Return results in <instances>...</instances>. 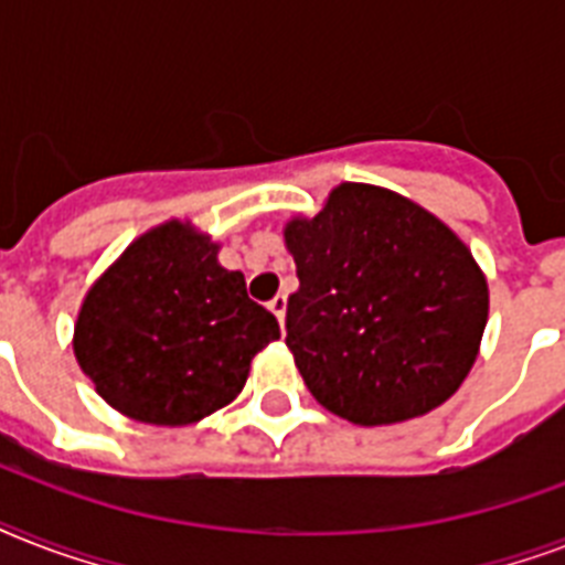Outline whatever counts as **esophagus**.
Listing matches in <instances>:
<instances>
[{"label":"esophagus","mask_w":565,"mask_h":565,"mask_svg":"<svg viewBox=\"0 0 565 565\" xmlns=\"http://www.w3.org/2000/svg\"><path fill=\"white\" fill-rule=\"evenodd\" d=\"M269 310H273L275 319H278V326L284 328V317H287V296H284V292H278V296L269 301Z\"/></svg>","instance_id":"1"}]
</instances>
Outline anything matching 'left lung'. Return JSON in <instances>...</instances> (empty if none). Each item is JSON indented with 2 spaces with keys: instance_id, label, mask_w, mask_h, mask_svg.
<instances>
[{
  "instance_id": "obj_1",
  "label": "left lung",
  "mask_w": 565,
  "mask_h": 565,
  "mask_svg": "<svg viewBox=\"0 0 565 565\" xmlns=\"http://www.w3.org/2000/svg\"><path fill=\"white\" fill-rule=\"evenodd\" d=\"M299 290L287 349L326 411L354 425L425 416L460 390L490 317L487 275L446 222L402 193L343 181L292 216Z\"/></svg>"
}]
</instances>
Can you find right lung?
I'll return each instance as SVG.
<instances>
[{"label":"right lung","instance_id":"right-lung-1","mask_svg":"<svg viewBox=\"0 0 565 565\" xmlns=\"http://www.w3.org/2000/svg\"><path fill=\"white\" fill-rule=\"evenodd\" d=\"M190 220L154 225L90 284L73 352L96 393L122 416L181 428L231 404L252 358L281 337L248 299L243 273Z\"/></svg>","mask_w":565,"mask_h":565}]
</instances>
